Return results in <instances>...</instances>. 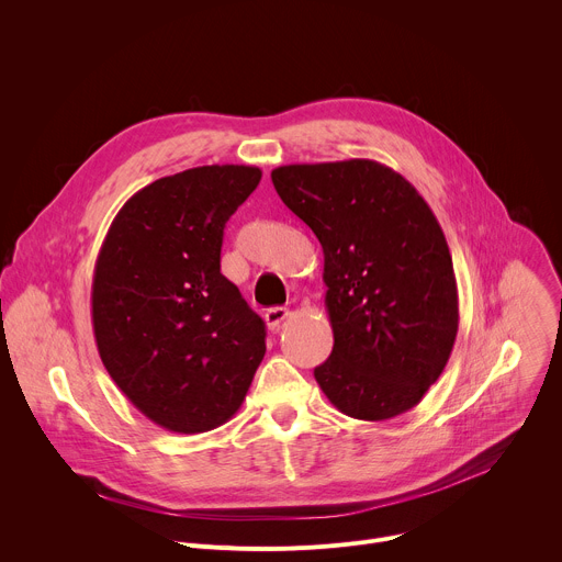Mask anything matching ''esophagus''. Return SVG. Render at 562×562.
Segmentation results:
<instances>
[{
    "label": "esophagus",
    "mask_w": 562,
    "mask_h": 562,
    "mask_svg": "<svg viewBox=\"0 0 562 562\" xmlns=\"http://www.w3.org/2000/svg\"><path fill=\"white\" fill-rule=\"evenodd\" d=\"M291 315V311L289 308H284V306H273V308H269L267 313H265V319H267V327L271 329V331H278L280 329V325L284 323V319Z\"/></svg>",
    "instance_id": "esophagus-1"
}]
</instances>
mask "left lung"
<instances>
[{
	"instance_id": "left-lung-1",
	"label": "left lung",
	"mask_w": 562,
	"mask_h": 562,
	"mask_svg": "<svg viewBox=\"0 0 562 562\" xmlns=\"http://www.w3.org/2000/svg\"><path fill=\"white\" fill-rule=\"evenodd\" d=\"M282 202L325 254L334 351L313 375L345 416L380 423L414 409L458 334V286L425 198L373 159L271 171Z\"/></svg>"
}]
</instances>
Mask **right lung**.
Segmentation results:
<instances>
[{"label": "right lung", "instance_id": "add662e5", "mask_svg": "<svg viewBox=\"0 0 562 562\" xmlns=\"http://www.w3.org/2000/svg\"><path fill=\"white\" fill-rule=\"evenodd\" d=\"M260 180L245 165L159 178L126 200L102 243L91 291L100 358L169 431L224 425L265 358L262 317L220 273L224 224Z\"/></svg>", "mask_w": 562, "mask_h": 562}]
</instances>
